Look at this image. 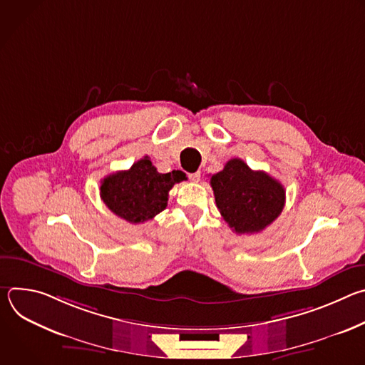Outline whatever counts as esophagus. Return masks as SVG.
Here are the masks:
<instances>
[{
  "instance_id": "obj_1",
  "label": "esophagus",
  "mask_w": 365,
  "mask_h": 365,
  "mask_svg": "<svg viewBox=\"0 0 365 365\" xmlns=\"http://www.w3.org/2000/svg\"><path fill=\"white\" fill-rule=\"evenodd\" d=\"M189 179H190L192 182H199V180H200V172L197 170V172H195V173H189Z\"/></svg>"
}]
</instances>
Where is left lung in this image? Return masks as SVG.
Here are the masks:
<instances>
[{
	"mask_svg": "<svg viewBox=\"0 0 365 365\" xmlns=\"http://www.w3.org/2000/svg\"><path fill=\"white\" fill-rule=\"evenodd\" d=\"M222 218L237 234H255L282 214L283 185L263 170H251L241 159H231L211 178Z\"/></svg>",
	"mask_w": 365,
	"mask_h": 365,
	"instance_id": "obj_1",
	"label": "left lung"
}]
</instances>
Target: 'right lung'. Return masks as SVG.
Returning <instances> with one entry per match:
<instances>
[{
	"label": "right lung",
	"mask_w": 365,
	"mask_h": 365,
	"mask_svg": "<svg viewBox=\"0 0 365 365\" xmlns=\"http://www.w3.org/2000/svg\"><path fill=\"white\" fill-rule=\"evenodd\" d=\"M185 179L180 170L159 173L145 155L128 170L103 178L101 199L117 217L130 224H141L166 210L170 189Z\"/></svg>",
	"instance_id": "obj_1"
}]
</instances>
